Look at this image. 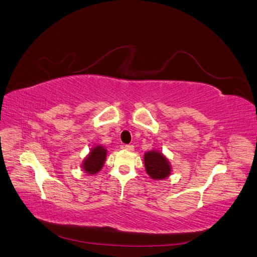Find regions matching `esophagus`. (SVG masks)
Segmentation results:
<instances>
[{
	"label": "esophagus",
	"instance_id": "obj_1",
	"mask_svg": "<svg viewBox=\"0 0 257 257\" xmlns=\"http://www.w3.org/2000/svg\"><path fill=\"white\" fill-rule=\"evenodd\" d=\"M123 149L126 150V151H129V152H131V151H134L135 146H134V145H131V144H126V145H123Z\"/></svg>",
	"mask_w": 257,
	"mask_h": 257
}]
</instances>
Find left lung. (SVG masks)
I'll return each mask as SVG.
<instances>
[{"mask_svg": "<svg viewBox=\"0 0 257 257\" xmlns=\"http://www.w3.org/2000/svg\"><path fill=\"white\" fill-rule=\"evenodd\" d=\"M144 164L146 172L154 180H163L170 174V165L161 153L148 152L144 155Z\"/></svg>", "mask_w": 257, "mask_h": 257, "instance_id": "obj_1", "label": "left lung"}]
</instances>
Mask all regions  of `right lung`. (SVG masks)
<instances>
[{
	"mask_svg": "<svg viewBox=\"0 0 257 257\" xmlns=\"http://www.w3.org/2000/svg\"><path fill=\"white\" fill-rule=\"evenodd\" d=\"M106 157V150L102 146H96L90 152L89 155L85 159L83 164V169L90 174H96V172L100 171L103 166Z\"/></svg>",
	"mask_w": 257,
	"mask_h": 257,
	"instance_id": "right-lung-1",
	"label": "right lung"
}]
</instances>
